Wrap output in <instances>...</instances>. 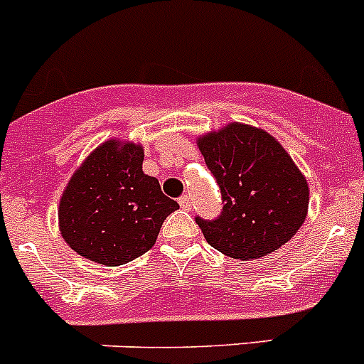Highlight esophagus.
<instances>
[{"mask_svg": "<svg viewBox=\"0 0 364 364\" xmlns=\"http://www.w3.org/2000/svg\"><path fill=\"white\" fill-rule=\"evenodd\" d=\"M178 204H180V208H182V210H186V211L191 210V200H189L188 195H182V197L178 198Z\"/></svg>", "mask_w": 364, "mask_h": 364, "instance_id": "obj_1", "label": "esophagus"}]
</instances>
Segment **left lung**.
I'll list each match as a JSON object with an SVG mask.
<instances>
[{"mask_svg":"<svg viewBox=\"0 0 364 364\" xmlns=\"http://www.w3.org/2000/svg\"><path fill=\"white\" fill-rule=\"evenodd\" d=\"M205 166L220 188L218 217H195L210 246L231 259L269 255L297 233L306 218V178L281 144L242 124L198 140Z\"/></svg>","mask_w":364,"mask_h":364,"instance_id":"obj_1","label":"left lung"}]
</instances>
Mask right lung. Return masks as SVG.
Here are the masks:
<instances>
[{
	"instance_id": "obj_1",
	"label": "right lung",
	"mask_w": 364,
	"mask_h": 364,
	"mask_svg": "<svg viewBox=\"0 0 364 364\" xmlns=\"http://www.w3.org/2000/svg\"><path fill=\"white\" fill-rule=\"evenodd\" d=\"M142 162V147L111 140L74 173L58 210L62 237L74 252L120 266L153 247L178 204L164 195L159 180L144 175Z\"/></svg>"
}]
</instances>
